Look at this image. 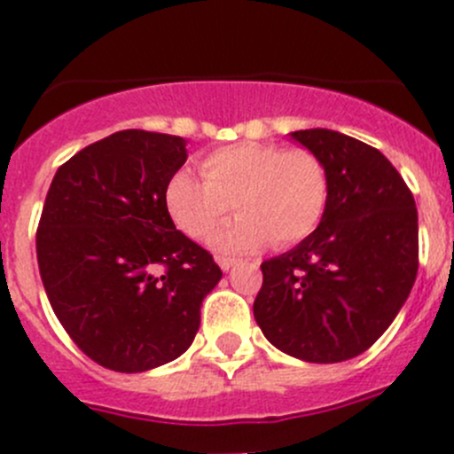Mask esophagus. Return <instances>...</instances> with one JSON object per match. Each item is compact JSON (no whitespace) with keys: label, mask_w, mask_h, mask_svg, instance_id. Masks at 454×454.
<instances>
[{"label":"esophagus","mask_w":454,"mask_h":454,"mask_svg":"<svg viewBox=\"0 0 454 454\" xmlns=\"http://www.w3.org/2000/svg\"><path fill=\"white\" fill-rule=\"evenodd\" d=\"M217 263H219V268H222L223 270V272H228V270H231L232 268V265H235L237 263V259H235V256H217Z\"/></svg>","instance_id":"1"}]
</instances>
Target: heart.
Here are the masks:
<instances>
[{"mask_svg": "<svg viewBox=\"0 0 454 454\" xmlns=\"http://www.w3.org/2000/svg\"><path fill=\"white\" fill-rule=\"evenodd\" d=\"M204 180L182 168L164 186V208L191 239H206L235 204L239 217L213 237L223 253L272 241L287 248L308 239L329 201L327 168L308 149L272 142H237L200 160Z\"/></svg>", "mask_w": 454, "mask_h": 454, "instance_id": "b5f03b06", "label": "heart"}]
</instances>
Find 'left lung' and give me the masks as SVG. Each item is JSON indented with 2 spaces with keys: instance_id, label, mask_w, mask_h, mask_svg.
Segmentation results:
<instances>
[{
  "instance_id": "obj_1",
  "label": "left lung",
  "mask_w": 454,
  "mask_h": 454,
  "mask_svg": "<svg viewBox=\"0 0 454 454\" xmlns=\"http://www.w3.org/2000/svg\"><path fill=\"white\" fill-rule=\"evenodd\" d=\"M292 138L327 168L323 222L296 248L261 263L253 312L263 336L308 363L367 351L418 277V208L397 168L373 146L332 129Z\"/></svg>"
}]
</instances>
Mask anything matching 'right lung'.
Listing matches in <instances>:
<instances>
[{
  "label": "right lung",
  "mask_w": 454,
  "mask_h": 454,
  "mask_svg": "<svg viewBox=\"0 0 454 454\" xmlns=\"http://www.w3.org/2000/svg\"><path fill=\"white\" fill-rule=\"evenodd\" d=\"M184 162L180 136L116 131L61 164L45 195L36 228L45 294L105 369L140 373L184 354L222 278L164 208V186Z\"/></svg>",
  "instance_id": "right-lung-1"
}]
</instances>
